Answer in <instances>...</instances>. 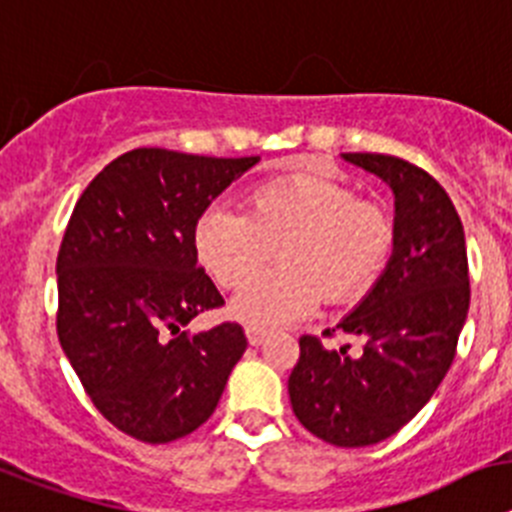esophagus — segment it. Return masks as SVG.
Masks as SVG:
<instances>
[{
    "label": "esophagus",
    "instance_id": "esophagus-1",
    "mask_svg": "<svg viewBox=\"0 0 512 512\" xmlns=\"http://www.w3.org/2000/svg\"><path fill=\"white\" fill-rule=\"evenodd\" d=\"M265 337H268V332L255 330V327H247V342H250L252 348H257V345H262V342H265Z\"/></svg>",
    "mask_w": 512,
    "mask_h": 512
}]
</instances>
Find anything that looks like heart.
Listing matches in <instances>:
<instances>
[{
    "mask_svg": "<svg viewBox=\"0 0 512 512\" xmlns=\"http://www.w3.org/2000/svg\"><path fill=\"white\" fill-rule=\"evenodd\" d=\"M279 247L282 268L249 278ZM394 226L376 203L335 175L291 172L257 182L244 213L211 206L193 226L201 268L224 288L251 283L231 299V317L278 330L327 304L366 296L389 265Z\"/></svg>",
    "mask_w": 512,
    "mask_h": 512,
    "instance_id": "heart-1",
    "label": "heart"
}]
</instances>
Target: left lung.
<instances>
[{
  "instance_id": "left-lung-1",
  "label": "left lung",
  "mask_w": 512,
  "mask_h": 512,
  "mask_svg": "<svg viewBox=\"0 0 512 512\" xmlns=\"http://www.w3.org/2000/svg\"><path fill=\"white\" fill-rule=\"evenodd\" d=\"M342 159L389 185L394 247L376 286L337 324L363 337V353L304 335L288 394L311 435L363 448L404 428L441 386L469 311V265L459 213L428 172L386 154Z\"/></svg>"
}]
</instances>
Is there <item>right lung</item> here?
<instances>
[{
  "mask_svg": "<svg viewBox=\"0 0 512 512\" xmlns=\"http://www.w3.org/2000/svg\"><path fill=\"white\" fill-rule=\"evenodd\" d=\"M257 162L133 149L74 206L56 260L59 342L102 417L136 441L201 428L247 350L239 324L182 327L224 304L198 268L195 221Z\"/></svg>",
  "mask_w": 512,
  "mask_h": 512,
  "instance_id": "obj_1",
  "label": "right lung"
}]
</instances>
